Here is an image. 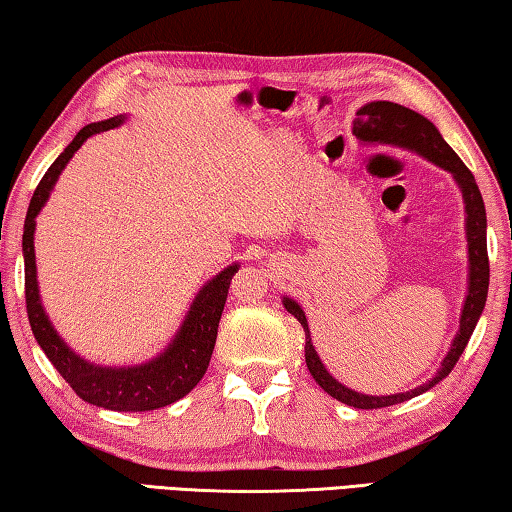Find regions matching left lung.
Wrapping results in <instances>:
<instances>
[{"instance_id": "8db88e82", "label": "left lung", "mask_w": 512, "mask_h": 512, "mask_svg": "<svg viewBox=\"0 0 512 512\" xmlns=\"http://www.w3.org/2000/svg\"><path fill=\"white\" fill-rule=\"evenodd\" d=\"M353 134L362 141H380V143H391V146L416 150L418 155L434 161L436 166L450 170L456 179V184L461 188L463 200H465V213H468V218H465V231H468L470 285H468V297H465V306L461 312V328L459 333H456L450 353L445 355L436 378L425 382L423 387L411 389L407 393H396V396H364V393H357L353 389L344 387V384H339L333 375L324 369L315 346H312L308 321H306V315H303L301 306L288 297L283 299L285 310L299 319V324L303 326V333H306V364L319 387L348 407L382 409V407L398 405V402L411 400L420 396V393L432 389L434 384H438L452 373L454 364L459 362L461 353L465 351V346H468L470 335L474 333V326H477L488 297L490 263H488V245H486V206H483L481 191L477 182H474V175L470 173V168L463 164L461 157L456 155L450 146H447V141L441 137V132L436 130V125L432 121H427L425 116H420L418 112L409 110V107L389 103V101L366 103L362 110L357 112V119L353 121Z\"/></svg>"}]
</instances>
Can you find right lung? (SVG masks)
I'll use <instances>...</instances> for the list:
<instances>
[{"mask_svg":"<svg viewBox=\"0 0 512 512\" xmlns=\"http://www.w3.org/2000/svg\"><path fill=\"white\" fill-rule=\"evenodd\" d=\"M121 123L123 116H112L107 121L85 125L40 179L24 220V297L35 339H38L44 355L49 357V362L56 366V371L76 391L78 398H83L89 405L112 411H152L173 405L202 380L211 360L215 337H218V324L229 294L231 276L238 270V265H229L227 270H222L204 285L195 297L191 310H188L173 344L164 353L148 364L128 366V369H103V366L85 362L83 357L71 351L53 330L49 317L44 315L38 294V279H35V215L47 202L53 184H56L62 168L67 166V161L74 157V152L92 134L116 128Z\"/></svg>","mask_w":512,"mask_h":512,"instance_id":"right-lung-1","label":"right lung"}]
</instances>
